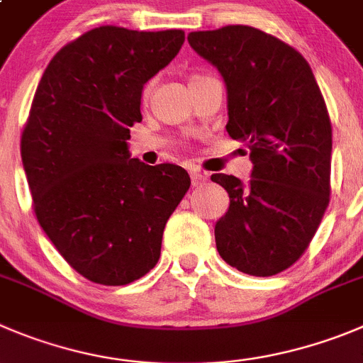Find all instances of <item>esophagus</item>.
<instances>
[{"mask_svg": "<svg viewBox=\"0 0 363 363\" xmlns=\"http://www.w3.org/2000/svg\"><path fill=\"white\" fill-rule=\"evenodd\" d=\"M189 175H191V184L195 186V188H199V186L204 184L206 179H208V175L201 170H191L189 172Z\"/></svg>", "mask_w": 363, "mask_h": 363, "instance_id": "esophagus-1", "label": "esophagus"}]
</instances>
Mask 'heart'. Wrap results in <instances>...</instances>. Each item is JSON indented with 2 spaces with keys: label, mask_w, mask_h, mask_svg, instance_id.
Masks as SVG:
<instances>
[{
  "label": "heart",
  "mask_w": 363,
  "mask_h": 363,
  "mask_svg": "<svg viewBox=\"0 0 363 363\" xmlns=\"http://www.w3.org/2000/svg\"><path fill=\"white\" fill-rule=\"evenodd\" d=\"M193 79H199V77L195 74V77H191L189 80H193ZM150 91H152V86H150V84H147V86L143 87V93H141V98H143V101L148 100V96H150Z\"/></svg>",
  "instance_id": "heart-1"
}]
</instances>
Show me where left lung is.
<instances>
[{
    "label": "left lung",
    "mask_w": 363,
    "mask_h": 363,
    "mask_svg": "<svg viewBox=\"0 0 363 363\" xmlns=\"http://www.w3.org/2000/svg\"><path fill=\"white\" fill-rule=\"evenodd\" d=\"M188 43L218 67L228 86L233 140L250 150L249 184L211 181L229 193L215 225L225 263L250 276H276L304 254L330 204L331 121L310 64L270 33L245 25L191 32Z\"/></svg>",
    "instance_id": "1"
}]
</instances>
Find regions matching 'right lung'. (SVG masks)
<instances>
[{
	"label": "right lung",
	"instance_id": "1",
	"mask_svg": "<svg viewBox=\"0 0 363 363\" xmlns=\"http://www.w3.org/2000/svg\"><path fill=\"white\" fill-rule=\"evenodd\" d=\"M182 43V30H89L55 53L33 94L21 134L32 208L60 256L93 283L121 286L150 272L191 184L182 166H148L127 148L143 86Z\"/></svg>",
	"mask_w": 363,
	"mask_h": 363
}]
</instances>
